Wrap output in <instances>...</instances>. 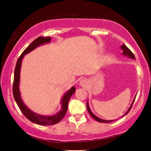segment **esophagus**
<instances>
[{"mask_svg":"<svg viewBox=\"0 0 151 151\" xmlns=\"http://www.w3.org/2000/svg\"><path fill=\"white\" fill-rule=\"evenodd\" d=\"M88 85V81L86 78H82L79 81V85L83 86V87H85L86 85Z\"/></svg>","mask_w":151,"mask_h":151,"instance_id":"1","label":"esophagus"}]
</instances>
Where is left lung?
Segmentation results:
<instances>
[{
    "label": "left lung",
    "mask_w": 151,
    "mask_h": 151,
    "mask_svg": "<svg viewBox=\"0 0 151 151\" xmlns=\"http://www.w3.org/2000/svg\"><path fill=\"white\" fill-rule=\"evenodd\" d=\"M121 47V49L122 50V51H123V52H122V53H123L124 55L127 56L128 57L131 58H132V59H134L135 57H134V54L131 52V50H130L129 48H128L126 45H122ZM135 98H136V96L134 97V100H133V101H132L131 105L130 106L129 109H128V111H127L126 113H125L123 116L126 115V114H127L128 113H129V112L130 111H131L132 104H133V103H134V100H135ZM86 108H87V111H88V112H89V114H91V116L92 117H93V119H95L96 121H98V122H103V123H109V122H112V121H115V119H114V120H103V119L99 118V117H97L96 116L94 115V114L93 113V112H92V111H91L90 108H89V105H88V102H87V104H86Z\"/></svg>",
    "instance_id": "1"
}]
</instances>
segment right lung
<instances>
[{
  "instance_id": "1",
  "label": "right lung",
  "mask_w": 151,
  "mask_h": 151,
  "mask_svg": "<svg viewBox=\"0 0 151 151\" xmlns=\"http://www.w3.org/2000/svg\"><path fill=\"white\" fill-rule=\"evenodd\" d=\"M50 37H39L37 39H35L32 43H30L29 47L25 49L20 57L18 58V60L16 64L14 69V82L13 86H12V92H13V96L15 101L19 106L20 111L23 113L24 115L27 118L34 123L40 124V125H52L58 123L61 120L63 119V117L65 116L68 109V104L71 96L75 93V87L73 86L70 90L67 91L61 100V104H62V109L58 112L57 114H54L52 116H44L38 114L35 112H33L32 111L28 108L25 105L23 102H22L21 97H20V93L19 91V83H20V67H21L22 60L23 58L25 55L28 54L30 51H32L40 45H42L45 43H48L50 42Z\"/></svg>"
}]
</instances>
